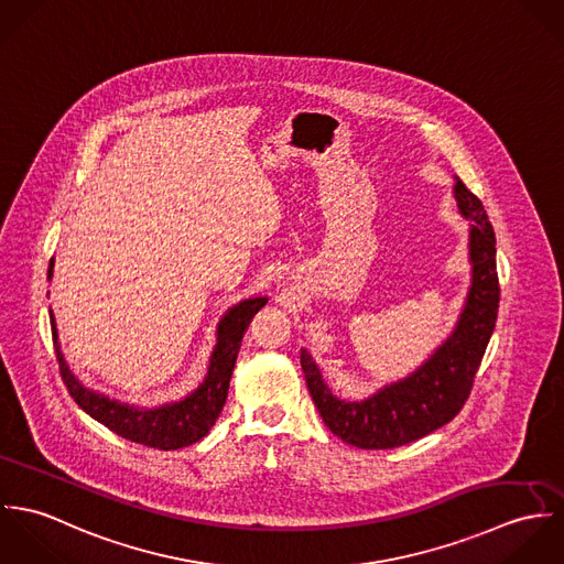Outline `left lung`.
<instances>
[{"mask_svg": "<svg viewBox=\"0 0 564 564\" xmlns=\"http://www.w3.org/2000/svg\"><path fill=\"white\" fill-rule=\"evenodd\" d=\"M458 213L469 221L471 284L452 334L402 380L384 384L365 400L334 395L308 349L302 369L323 423L347 445L360 449H391L412 443L449 423L467 402L476 371L499 311V278L495 232L482 202L454 182Z\"/></svg>", "mask_w": 564, "mask_h": 564, "instance_id": "1", "label": "left lung"}]
</instances>
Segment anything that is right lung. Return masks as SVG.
<instances>
[{
	"mask_svg": "<svg viewBox=\"0 0 564 564\" xmlns=\"http://www.w3.org/2000/svg\"><path fill=\"white\" fill-rule=\"evenodd\" d=\"M52 275H54V258L50 262L47 280H52ZM267 302H269L267 297H251L228 308V313L217 325V343L210 354V365L204 382L180 402L161 403V405L148 408V405L119 402L110 395H104L99 391L84 387L63 356L56 319L50 311L61 376L69 389V395L76 400L82 410L90 414L95 421H99L101 425H106L108 430H112L115 434H119L121 438H128L132 443H141L154 449H164V452L188 447L199 438H204L215 425V421L219 419L228 398L230 378L241 349L242 334L247 332L253 315Z\"/></svg>",
	"mask_w": 564,
	"mask_h": 564,
	"instance_id": "obj_1",
	"label": "right lung"
}]
</instances>
